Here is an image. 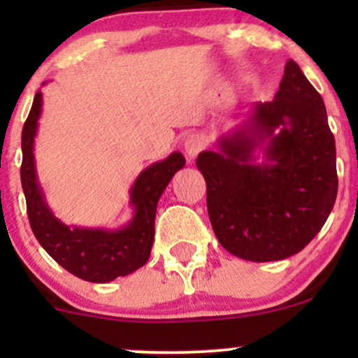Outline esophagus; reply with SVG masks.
<instances>
[{
	"mask_svg": "<svg viewBox=\"0 0 358 358\" xmlns=\"http://www.w3.org/2000/svg\"><path fill=\"white\" fill-rule=\"evenodd\" d=\"M203 148H205V141L200 134H190V136L185 138L183 150L188 159H195L196 155H199Z\"/></svg>",
	"mask_w": 358,
	"mask_h": 358,
	"instance_id": "esophagus-1",
	"label": "esophagus"
}]
</instances>
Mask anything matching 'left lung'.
<instances>
[{"label": "left lung", "mask_w": 358, "mask_h": 358, "mask_svg": "<svg viewBox=\"0 0 358 358\" xmlns=\"http://www.w3.org/2000/svg\"><path fill=\"white\" fill-rule=\"evenodd\" d=\"M213 232L234 256L281 261L305 249L335 205L336 151L324 102L287 60L271 102L196 158Z\"/></svg>", "instance_id": "obj_1"}]
</instances>
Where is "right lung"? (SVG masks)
Segmentation results:
<instances>
[{
  "instance_id": "obj_1",
  "label": "right lung",
  "mask_w": 358,
  "mask_h": 358,
  "mask_svg": "<svg viewBox=\"0 0 358 358\" xmlns=\"http://www.w3.org/2000/svg\"><path fill=\"white\" fill-rule=\"evenodd\" d=\"M43 96L35 94L34 106L22 133V187L27 212L36 241L53 261L73 276L90 282H110L146 264L155 239V217L159 196L185 166V156L173 151L168 158L146 166L129 188L133 215L117 229L65 225L48 207L35 163V138L42 116Z\"/></svg>"
}]
</instances>
